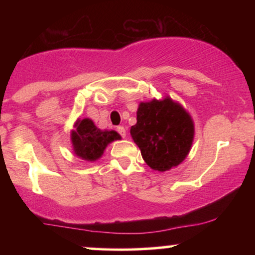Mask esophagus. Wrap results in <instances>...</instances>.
<instances>
[{
    "label": "esophagus",
    "mask_w": 255,
    "mask_h": 255,
    "mask_svg": "<svg viewBox=\"0 0 255 255\" xmlns=\"http://www.w3.org/2000/svg\"><path fill=\"white\" fill-rule=\"evenodd\" d=\"M118 131L121 134L122 137H126V135H127V131H126V128L124 127V126H119Z\"/></svg>",
    "instance_id": "esophagus-1"
}]
</instances>
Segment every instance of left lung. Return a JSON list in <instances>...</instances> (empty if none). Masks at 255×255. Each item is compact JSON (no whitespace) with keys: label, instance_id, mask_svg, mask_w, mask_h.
Masks as SVG:
<instances>
[{"label":"left lung","instance_id":"obj_1","mask_svg":"<svg viewBox=\"0 0 255 255\" xmlns=\"http://www.w3.org/2000/svg\"><path fill=\"white\" fill-rule=\"evenodd\" d=\"M194 122L189 113L169 96L141 102L130 135L141 151L146 164L164 172L180 165L188 156L194 140Z\"/></svg>","mask_w":255,"mask_h":255}]
</instances>
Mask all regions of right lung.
<instances>
[{"label":"right lung","mask_w":255,"mask_h":255,"mask_svg":"<svg viewBox=\"0 0 255 255\" xmlns=\"http://www.w3.org/2000/svg\"><path fill=\"white\" fill-rule=\"evenodd\" d=\"M121 140L115 130L99 129L91 119H78L71 131V141L75 156L86 162H96L103 156L110 142Z\"/></svg>","instance_id":"1"}]
</instances>
